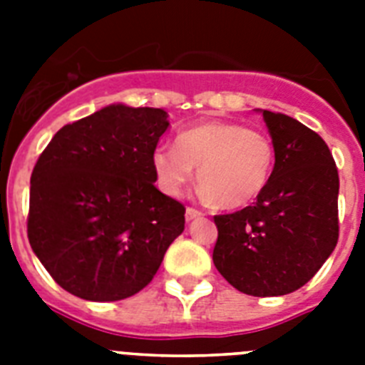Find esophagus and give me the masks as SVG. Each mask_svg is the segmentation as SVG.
<instances>
[{"label":"esophagus","mask_w":365,"mask_h":365,"mask_svg":"<svg viewBox=\"0 0 365 365\" xmlns=\"http://www.w3.org/2000/svg\"><path fill=\"white\" fill-rule=\"evenodd\" d=\"M186 221H193V219H197V217H201V212L199 210H195V208H186Z\"/></svg>","instance_id":"1"}]
</instances>
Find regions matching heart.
<instances>
[{"mask_svg": "<svg viewBox=\"0 0 365 365\" xmlns=\"http://www.w3.org/2000/svg\"><path fill=\"white\" fill-rule=\"evenodd\" d=\"M276 150L267 133L227 120H206L180 131L175 148L160 144L151 151L155 182L177 197L197 168L206 201L221 208H243L256 201L270 182Z\"/></svg>", "mask_w": 365, "mask_h": 365, "instance_id": "obj_1", "label": "heart"}]
</instances>
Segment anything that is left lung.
Returning a JSON list of instances; mask_svg holds the SVG:
<instances>
[{
    "mask_svg": "<svg viewBox=\"0 0 365 365\" xmlns=\"http://www.w3.org/2000/svg\"><path fill=\"white\" fill-rule=\"evenodd\" d=\"M276 150L256 205L215 215L214 265L237 291L283 296L314 276L338 241V170L324 138L296 118L261 109Z\"/></svg>",
    "mask_w": 365,
    "mask_h": 365,
    "instance_id": "obj_1",
    "label": "left lung"
}]
</instances>
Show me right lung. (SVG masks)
Returning a JSON list of instances; mask_svg holds the SVG:
<instances>
[{
    "mask_svg": "<svg viewBox=\"0 0 365 365\" xmlns=\"http://www.w3.org/2000/svg\"><path fill=\"white\" fill-rule=\"evenodd\" d=\"M157 108L111 104L63 125L31 175L32 252L71 294L117 302L143 291L185 230V206L155 188Z\"/></svg>",
    "mask_w": 365,
    "mask_h": 365,
    "instance_id": "1",
    "label": "right lung"
}]
</instances>
